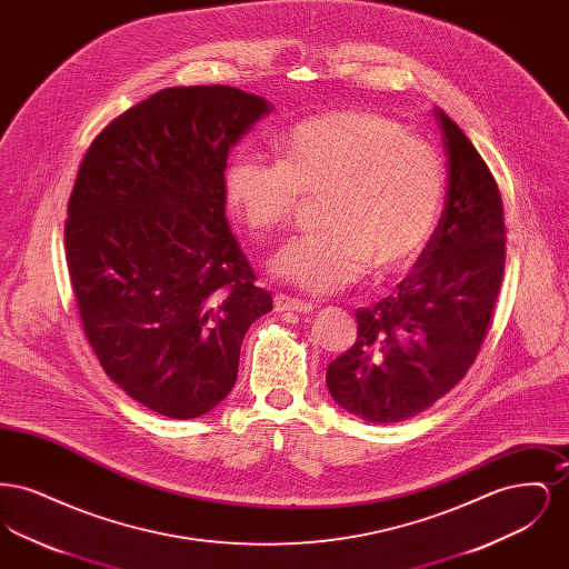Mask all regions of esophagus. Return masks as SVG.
Returning a JSON list of instances; mask_svg holds the SVG:
<instances>
[{"label":"esophagus","instance_id":"1","mask_svg":"<svg viewBox=\"0 0 569 569\" xmlns=\"http://www.w3.org/2000/svg\"><path fill=\"white\" fill-rule=\"evenodd\" d=\"M272 305H274V311H279V313H283V311L311 313V311H313V305H311V302H305V300H298V298L286 297V295H277Z\"/></svg>","mask_w":569,"mask_h":569}]
</instances>
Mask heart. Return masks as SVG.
Instances as JSON below:
<instances>
[{
  "instance_id": "b5f03b06",
  "label": "heart",
  "mask_w": 569,
  "mask_h": 569,
  "mask_svg": "<svg viewBox=\"0 0 569 569\" xmlns=\"http://www.w3.org/2000/svg\"><path fill=\"white\" fill-rule=\"evenodd\" d=\"M274 151L277 160L232 156L223 193L256 237L286 228L305 200L322 198V232L272 258L279 281L325 297L369 269L383 279L420 260L446 200V166L431 144L383 114L341 110L290 128Z\"/></svg>"
}]
</instances>
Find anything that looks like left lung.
<instances>
[{"label":"left lung","mask_w":569,"mask_h":569,"mask_svg":"<svg viewBox=\"0 0 569 569\" xmlns=\"http://www.w3.org/2000/svg\"><path fill=\"white\" fill-rule=\"evenodd\" d=\"M446 207L397 292L356 311L352 350L328 365L332 399L373 425L401 422L448 395L482 348L506 267L503 202L487 163L441 109Z\"/></svg>","instance_id":"1"}]
</instances>
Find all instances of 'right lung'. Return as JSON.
Returning <instances> with one entry per match:
<instances>
[{
	"label": "right lung",
	"instance_id": "right-lung-1",
	"mask_svg": "<svg viewBox=\"0 0 569 569\" xmlns=\"http://www.w3.org/2000/svg\"><path fill=\"white\" fill-rule=\"evenodd\" d=\"M271 110L226 84L162 89L91 142L68 202L84 335L121 390L174 420L228 397L247 328L272 309L223 193L230 149Z\"/></svg>",
	"mask_w": 569,
	"mask_h": 569
}]
</instances>
